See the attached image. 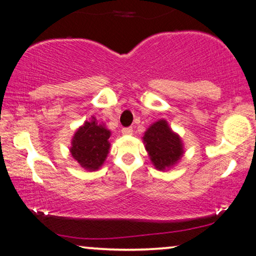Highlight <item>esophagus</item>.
<instances>
[{
	"instance_id": "1",
	"label": "esophagus",
	"mask_w": 256,
	"mask_h": 256,
	"mask_svg": "<svg viewBox=\"0 0 256 256\" xmlns=\"http://www.w3.org/2000/svg\"><path fill=\"white\" fill-rule=\"evenodd\" d=\"M132 132H133V128H122V133H123L124 136L132 134Z\"/></svg>"
}]
</instances>
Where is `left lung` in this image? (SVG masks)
I'll list each match as a JSON object with an SVG mask.
<instances>
[{
    "label": "left lung",
    "instance_id": "obj_1",
    "mask_svg": "<svg viewBox=\"0 0 256 256\" xmlns=\"http://www.w3.org/2000/svg\"><path fill=\"white\" fill-rule=\"evenodd\" d=\"M142 141L150 162L160 171L176 166L185 152L180 136L171 130L166 120L152 123L144 132Z\"/></svg>",
    "mask_w": 256,
    "mask_h": 256
}]
</instances>
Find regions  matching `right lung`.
<instances>
[{
  "label": "right lung",
  "instance_id": "obj_1",
  "mask_svg": "<svg viewBox=\"0 0 256 256\" xmlns=\"http://www.w3.org/2000/svg\"><path fill=\"white\" fill-rule=\"evenodd\" d=\"M112 131L92 116L77 128L71 140L72 158L87 171H96L104 166L109 154Z\"/></svg>",
  "mask_w": 256,
  "mask_h": 256
}]
</instances>
